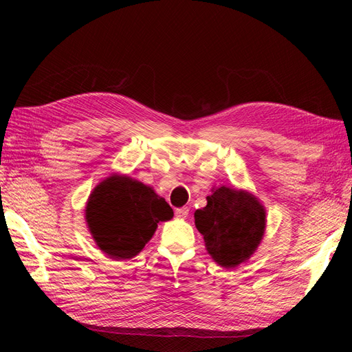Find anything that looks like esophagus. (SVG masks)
I'll use <instances>...</instances> for the list:
<instances>
[{"mask_svg": "<svg viewBox=\"0 0 352 352\" xmlns=\"http://www.w3.org/2000/svg\"><path fill=\"white\" fill-rule=\"evenodd\" d=\"M175 214H176L177 217H182V219H185V217H188V214H189V208H188V207L176 208V210H175Z\"/></svg>", "mask_w": 352, "mask_h": 352, "instance_id": "obj_1", "label": "esophagus"}]
</instances>
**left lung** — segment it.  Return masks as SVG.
Returning a JSON list of instances; mask_svg holds the SVG:
<instances>
[{"label": "left lung", "mask_w": 352, "mask_h": 352, "mask_svg": "<svg viewBox=\"0 0 352 352\" xmlns=\"http://www.w3.org/2000/svg\"><path fill=\"white\" fill-rule=\"evenodd\" d=\"M195 226L210 255L221 267H235L258 247L265 228V211L254 195L221 186L195 211Z\"/></svg>", "instance_id": "8db88e82"}]
</instances>
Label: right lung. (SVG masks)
Masks as SVG:
<instances>
[{
  "instance_id": "right-lung-1",
  "label": "right lung",
  "mask_w": 352,
  "mask_h": 352,
  "mask_svg": "<svg viewBox=\"0 0 352 352\" xmlns=\"http://www.w3.org/2000/svg\"><path fill=\"white\" fill-rule=\"evenodd\" d=\"M173 217L164 198L131 177L105 179L89 197L87 221L98 247L114 260L132 258L150 241L158 221Z\"/></svg>"
}]
</instances>
